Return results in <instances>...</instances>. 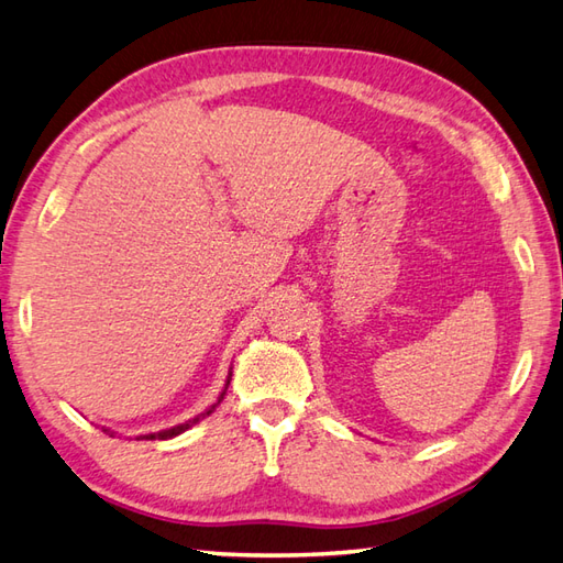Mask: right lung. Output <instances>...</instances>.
I'll use <instances>...</instances> for the list:
<instances>
[{
  "instance_id": "1",
  "label": "right lung",
  "mask_w": 563,
  "mask_h": 563,
  "mask_svg": "<svg viewBox=\"0 0 563 563\" xmlns=\"http://www.w3.org/2000/svg\"><path fill=\"white\" fill-rule=\"evenodd\" d=\"M230 377H232V373H230ZM230 377H227V385H230ZM227 385H224V389H222V394H220V399H218V404L224 399V391H227ZM218 404H212L210 406V409L206 411V413H200V416H196L194 418V421H186V423H181V426H174V428H169V430H162V433H150V435H140V438H145V440H154V438H159V440H169V438H176V435H181L184 433V430H188L190 426H194V423H198L200 421V418H206V416H210L212 411H214V406H218Z\"/></svg>"
}]
</instances>
